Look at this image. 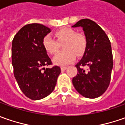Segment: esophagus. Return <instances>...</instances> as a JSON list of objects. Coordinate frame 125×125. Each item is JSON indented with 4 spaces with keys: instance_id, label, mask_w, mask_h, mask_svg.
Returning <instances> with one entry per match:
<instances>
[{
    "instance_id": "obj_1",
    "label": "esophagus",
    "mask_w": 125,
    "mask_h": 125,
    "mask_svg": "<svg viewBox=\"0 0 125 125\" xmlns=\"http://www.w3.org/2000/svg\"><path fill=\"white\" fill-rule=\"evenodd\" d=\"M67 68V67H66V66H64V67H60V69H61V70H62V71H64V70H66Z\"/></svg>"
}]
</instances>
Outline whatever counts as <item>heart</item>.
<instances>
[{"instance_id": "heart-1", "label": "heart", "mask_w": 125, "mask_h": 125, "mask_svg": "<svg viewBox=\"0 0 125 125\" xmlns=\"http://www.w3.org/2000/svg\"><path fill=\"white\" fill-rule=\"evenodd\" d=\"M54 40L49 35H46L42 40V46L46 52L51 55H55L60 49V45L65 51L55 55L53 62L55 65H68L74 60L76 55L80 57L85 53L88 40L85 35L70 28H63L55 32Z\"/></svg>"}]
</instances>
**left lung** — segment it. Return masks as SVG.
<instances>
[{
    "label": "left lung",
    "instance_id": "8db88e82",
    "mask_svg": "<svg viewBox=\"0 0 125 125\" xmlns=\"http://www.w3.org/2000/svg\"><path fill=\"white\" fill-rule=\"evenodd\" d=\"M79 26L83 29L88 46L82 59L76 65L78 73L72 83L83 97L97 98L107 90L111 81L113 65L111 42L102 28L90 19H81L72 27Z\"/></svg>",
    "mask_w": 125,
    "mask_h": 125
}]
</instances>
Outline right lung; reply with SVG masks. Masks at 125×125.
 <instances>
[{
	"instance_id": "1",
	"label": "right lung",
	"mask_w": 125,
	"mask_h": 125,
	"mask_svg": "<svg viewBox=\"0 0 125 125\" xmlns=\"http://www.w3.org/2000/svg\"><path fill=\"white\" fill-rule=\"evenodd\" d=\"M50 32L49 28L41 23H30L21 28L12 40L14 77L23 93L32 100L50 94L61 72L60 67L55 65L44 68L52 65L42 46L43 38Z\"/></svg>"
}]
</instances>
